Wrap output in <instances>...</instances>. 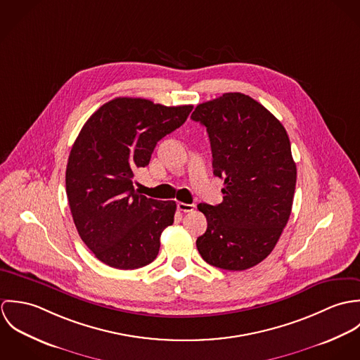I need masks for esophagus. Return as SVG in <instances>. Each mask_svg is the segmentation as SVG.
Returning a JSON list of instances; mask_svg holds the SVG:
<instances>
[{
  "label": "esophagus",
  "instance_id": "34e87169",
  "mask_svg": "<svg viewBox=\"0 0 360 360\" xmlns=\"http://www.w3.org/2000/svg\"><path fill=\"white\" fill-rule=\"evenodd\" d=\"M194 207H195V205H193V204H184V202L177 204V209L180 212H191Z\"/></svg>",
  "mask_w": 360,
  "mask_h": 360
}]
</instances>
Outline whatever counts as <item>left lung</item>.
I'll list each match as a JSON object with an SVG mask.
<instances>
[{
    "instance_id": "left-lung-1",
    "label": "left lung",
    "mask_w": 360,
    "mask_h": 360,
    "mask_svg": "<svg viewBox=\"0 0 360 360\" xmlns=\"http://www.w3.org/2000/svg\"><path fill=\"white\" fill-rule=\"evenodd\" d=\"M191 119L205 126L213 174L224 179L223 202L198 205L207 220L198 252L219 269H250L273 251L291 214L297 166L288 134L241 93L197 105Z\"/></svg>"
}]
</instances>
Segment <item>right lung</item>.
<instances>
[{
	"instance_id": "right-lung-1",
	"label": "right lung",
	"mask_w": 360,
	"mask_h": 360,
	"mask_svg": "<svg viewBox=\"0 0 360 360\" xmlns=\"http://www.w3.org/2000/svg\"><path fill=\"white\" fill-rule=\"evenodd\" d=\"M191 110L193 105L119 97L103 103L80 130L68 159L66 195L80 238L105 264L133 270L158 255L176 202L139 194L133 177L150 163L156 143Z\"/></svg>"
}]
</instances>
